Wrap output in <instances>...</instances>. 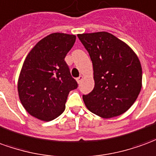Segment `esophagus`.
<instances>
[{"label":"esophagus","mask_w":156,"mask_h":156,"mask_svg":"<svg viewBox=\"0 0 156 156\" xmlns=\"http://www.w3.org/2000/svg\"><path fill=\"white\" fill-rule=\"evenodd\" d=\"M82 80H83V76H80L78 78H76V81L78 84H80Z\"/></svg>","instance_id":"obj_1"}]
</instances>
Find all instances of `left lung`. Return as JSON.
<instances>
[{
  "instance_id": "left-lung-1",
  "label": "left lung",
  "mask_w": 156,
  "mask_h": 156,
  "mask_svg": "<svg viewBox=\"0 0 156 156\" xmlns=\"http://www.w3.org/2000/svg\"><path fill=\"white\" fill-rule=\"evenodd\" d=\"M93 66V90L83 95L87 109L102 119L128 111L142 87V67L137 55L123 41L108 32L77 35Z\"/></svg>"
}]
</instances>
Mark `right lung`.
Listing matches in <instances>:
<instances>
[{
  "mask_svg": "<svg viewBox=\"0 0 156 156\" xmlns=\"http://www.w3.org/2000/svg\"><path fill=\"white\" fill-rule=\"evenodd\" d=\"M76 35L54 33L27 54L20 71L17 91L25 110L42 121H51L65 111L68 94L77 88L65 61Z\"/></svg>",
  "mask_w": 156,
  "mask_h": 156,
  "instance_id": "right-lung-1",
  "label": "right lung"
}]
</instances>
